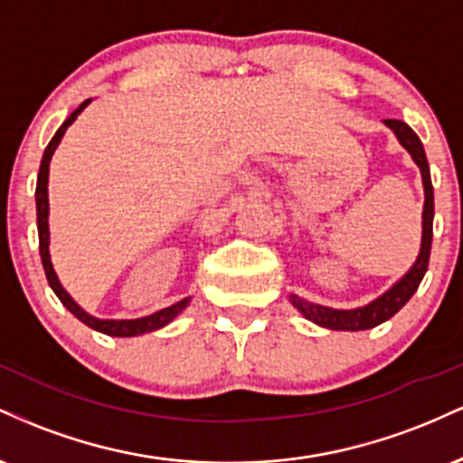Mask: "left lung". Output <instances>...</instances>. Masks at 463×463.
<instances>
[{"label": "left lung", "instance_id": "1", "mask_svg": "<svg viewBox=\"0 0 463 463\" xmlns=\"http://www.w3.org/2000/svg\"><path fill=\"white\" fill-rule=\"evenodd\" d=\"M385 126H390L394 130L396 139L401 141V146L411 154L413 163L420 167L422 174V184H424V211H422V243H420V254L416 263L411 265V269L402 276L394 287L385 291L383 296H379L376 300L368 302L365 307L359 309H331V307L316 305L300 296L291 294L289 300L291 305L298 309L307 320L316 322L317 326L331 328V331H365V328H374L385 320H390L394 313H398L402 307L407 305L409 298L416 294L420 280L424 279V272L429 268V257H431V241H433V184H431V174H429V163L427 154H424L422 141L418 139V135L413 132L405 121L401 119H385Z\"/></svg>", "mask_w": 463, "mask_h": 463}]
</instances>
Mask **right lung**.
Listing matches in <instances>:
<instances>
[{
	"label": "right lung",
	"mask_w": 463,
	"mask_h": 463,
	"mask_svg": "<svg viewBox=\"0 0 463 463\" xmlns=\"http://www.w3.org/2000/svg\"><path fill=\"white\" fill-rule=\"evenodd\" d=\"M89 102H91V99H87V102L80 104L78 109L73 110V113L69 115L65 121H62L61 128L56 130V135L52 137L50 143H47L43 158H41V169H39V178H36V194H34L36 195V226H39L41 261H43L47 283H50L52 289H54L58 300H61L62 305H65L80 322H84L87 326H91L93 331H99L104 335H113V337H135V335L152 333V331H156V328H163L165 324L172 322L178 313H183V309L189 305L191 298L180 300L172 307H165V309L152 313V316L137 317V320H99V317L89 316V313L84 311L82 307H80L65 289H62L61 280H58L54 268H52V259H50V226H47V215H50V200H47V176H50V161H52V154L56 152L58 143H61V139H62V135H65V130L73 124V121H76V117L82 113L84 106H87Z\"/></svg>",
	"instance_id": "obj_1"
}]
</instances>
